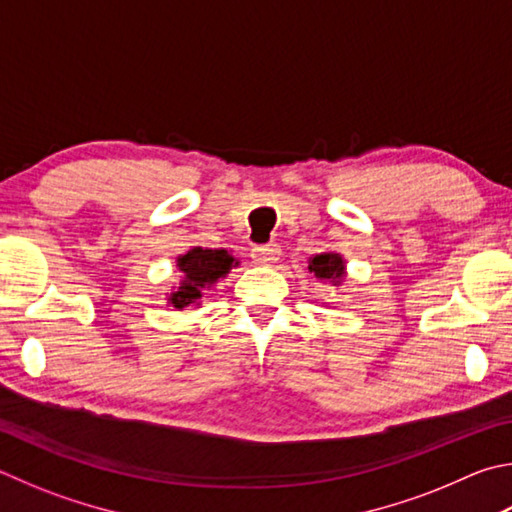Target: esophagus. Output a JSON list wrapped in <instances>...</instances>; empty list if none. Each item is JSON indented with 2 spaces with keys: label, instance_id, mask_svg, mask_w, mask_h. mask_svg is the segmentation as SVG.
<instances>
[{
  "label": "esophagus",
  "instance_id": "obj_1",
  "mask_svg": "<svg viewBox=\"0 0 512 512\" xmlns=\"http://www.w3.org/2000/svg\"><path fill=\"white\" fill-rule=\"evenodd\" d=\"M277 257H280V246L277 244H262V246H255L253 248V259L257 264H273L277 262Z\"/></svg>",
  "mask_w": 512,
  "mask_h": 512
}]
</instances>
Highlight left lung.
<instances>
[{"label": "left lung", "mask_w": 512, "mask_h": 512, "mask_svg": "<svg viewBox=\"0 0 512 512\" xmlns=\"http://www.w3.org/2000/svg\"><path fill=\"white\" fill-rule=\"evenodd\" d=\"M309 271L315 273V277H320V280H331L338 284L345 277V264H342V257L336 253H322L311 259Z\"/></svg>", "instance_id": "1"}]
</instances>
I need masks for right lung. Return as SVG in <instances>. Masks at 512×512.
<instances>
[{
	"mask_svg": "<svg viewBox=\"0 0 512 512\" xmlns=\"http://www.w3.org/2000/svg\"><path fill=\"white\" fill-rule=\"evenodd\" d=\"M235 259L228 255V250H210V248H192L188 253L176 259V266L181 268L183 282L179 291L170 295L176 309H183L201 297L203 288H210L219 277H224Z\"/></svg>",
	"mask_w": 512,
	"mask_h": 512,
	"instance_id": "obj_1",
	"label": "right lung"
}]
</instances>
